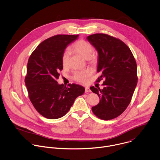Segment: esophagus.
Masks as SVG:
<instances>
[{
	"label": "esophagus",
	"instance_id": "34e87169",
	"mask_svg": "<svg viewBox=\"0 0 160 160\" xmlns=\"http://www.w3.org/2000/svg\"><path fill=\"white\" fill-rule=\"evenodd\" d=\"M91 91L90 89V88L89 87H86L85 88V92L86 93H88V92H91Z\"/></svg>",
	"mask_w": 160,
	"mask_h": 160
}]
</instances>
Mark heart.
Here are the masks:
<instances>
[{
	"label": "heart",
	"instance_id": "b5f03b06",
	"mask_svg": "<svg viewBox=\"0 0 160 160\" xmlns=\"http://www.w3.org/2000/svg\"><path fill=\"white\" fill-rule=\"evenodd\" d=\"M71 49L79 54L85 59H89L92 56L93 48L92 45L88 41L84 40H79L71 46ZM71 56V51L66 49L62 56V64L64 67H66L69 64V61ZM91 74V71L89 69L76 71L74 74V79L81 83H86L89 77Z\"/></svg>",
	"mask_w": 160,
	"mask_h": 160
}]
</instances>
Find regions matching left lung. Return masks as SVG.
<instances>
[{
  "label": "left lung",
  "instance_id": "obj_1",
  "mask_svg": "<svg viewBox=\"0 0 160 160\" xmlns=\"http://www.w3.org/2000/svg\"><path fill=\"white\" fill-rule=\"evenodd\" d=\"M98 54L97 72L103 78L104 88H90L100 98L92 108L99 118L109 120L119 116L131 102L138 82L137 65L130 49L121 40L104 34L87 38Z\"/></svg>",
  "mask_w": 160,
  "mask_h": 160
}]
</instances>
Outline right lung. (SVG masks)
Returning <instances> with one entry per match:
<instances>
[{"label": "right lung", "instance_id": "add662e5", "mask_svg": "<svg viewBox=\"0 0 160 160\" xmlns=\"http://www.w3.org/2000/svg\"><path fill=\"white\" fill-rule=\"evenodd\" d=\"M78 35H57L41 42L31 55L25 78L29 97L44 117L55 119L64 116L85 89L78 84H59V71L63 69L62 56Z\"/></svg>", "mask_w": 160, "mask_h": 160}]
</instances>
